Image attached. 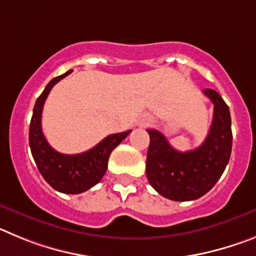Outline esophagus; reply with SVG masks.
<instances>
[{
    "instance_id": "1",
    "label": "esophagus",
    "mask_w": 256,
    "mask_h": 256,
    "mask_svg": "<svg viewBox=\"0 0 256 256\" xmlns=\"http://www.w3.org/2000/svg\"><path fill=\"white\" fill-rule=\"evenodd\" d=\"M152 123H154V119H152V116H151V115L144 114V115H141V118L138 119V126H144H144H151Z\"/></svg>"
}]
</instances>
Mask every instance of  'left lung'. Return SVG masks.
<instances>
[{"label":"left lung","mask_w":256,"mask_h":256,"mask_svg":"<svg viewBox=\"0 0 256 256\" xmlns=\"http://www.w3.org/2000/svg\"><path fill=\"white\" fill-rule=\"evenodd\" d=\"M204 94L214 104L210 130L201 146L180 152L169 144L162 133L148 130L150 146L146 176L160 195L173 201H191L214 187L230 162L232 150L230 114L227 104L214 90Z\"/></svg>","instance_id":"8db88e82"}]
</instances>
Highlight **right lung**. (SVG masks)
I'll list each match as a JSON object with an SVG mask.
<instances>
[{"instance_id": "right-lung-1", "label": "right lung", "mask_w": 256, "mask_h": 256, "mask_svg": "<svg viewBox=\"0 0 256 256\" xmlns=\"http://www.w3.org/2000/svg\"><path fill=\"white\" fill-rule=\"evenodd\" d=\"M70 73L72 70L50 80L36 101L29 126V146L38 170L50 186L62 194L76 195L87 191L100 182L108 169V156L112 151L132 130L108 136L91 150L76 155H65L54 150L42 132V110L52 87Z\"/></svg>"}]
</instances>
